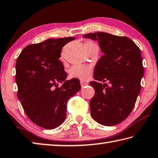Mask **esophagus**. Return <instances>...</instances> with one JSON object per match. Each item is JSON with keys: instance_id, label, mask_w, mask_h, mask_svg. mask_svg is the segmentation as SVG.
I'll list each match as a JSON object with an SVG mask.
<instances>
[{"instance_id": "34e87169", "label": "esophagus", "mask_w": 158, "mask_h": 158, "mask_svg": "<svg viewBox=\"0 0 158 158\" xmlns=\"http://www.w3.org/2000/svg\"><path fill=\"white\" fill-rule=\"evenodd\" d=\"M80 84H81V87L83 88V87H84V86H85V85H88V83H86V82H84V81H80Z\"/></svg>"}]
</instances>
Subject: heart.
Instances as JSON below:
<instances>
[{"instance_id":"heart-1","label":"heart","mask_w":158,"mask_h":158,"mask_svg":"<svg viewBox=\"0 0 158 158\" xmlns=\"http://www.w3.org/2000/svg\"><path fill=\"white\" fill-rule=\"evenodd\" d=\"M85 44H94L90 41H88ZM93 72V68L89 65H74L70 68V76L71 78H75L86 81L90 79Z\"/></svg>"}]
</instances>
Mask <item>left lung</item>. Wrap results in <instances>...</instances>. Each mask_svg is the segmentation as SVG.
Listing matches in <instances>:
<instances>
[{
  "label": "left lung",
  "instance_id": "1",
  "mask_svg": "<svg viewBox=\"0 0 158 158\" xmlns=\"http://www.w3.org/2000/svg\"><path fill=\"white\" fill-rule=\"evenodd\" d=\"M84 38L99 43L104 53L94 69L95 93L90 99V113L99 124L111 127L127 118L135 104L144 75L141 51L126 36L106 32L84 34ZM103 82H108L102 85Z\"/></svg>",
  "mask_w": 158,
  "mask_h": 158
}]
</instances>
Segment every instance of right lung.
<instances>
[{
    "label": "right lung",
    "instance_id": "right-lung-1",
    "mask_svg": "<svg viewBox=\"0 0 158 158\" xmlns=\"http://www.w3.org/2000/svg\"><path fill=\"white\" fill-rule=\"evenodd\" d=\"M74 39H50L29 45L16 60L17 97L31 121L45 129L65 121L68 101L81 89L78 79H65L67 74L59 59L63 47ZM59 82L62 83L61 87Z\"/></svg>",
    "mask_w": 158,
    "mask_h": 158
}]
</instances>
